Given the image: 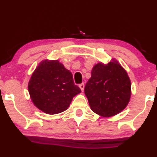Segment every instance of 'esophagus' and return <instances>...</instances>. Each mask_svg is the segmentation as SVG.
Returning <instances> with one entry per match:
<instances>
[{
	"instance_id": "obj_1",
	"label": "esophagus",
	"mask_w": 157,
	"mask_h": 157,
	"mask_svg": "<svg viewBox=\"0 0 157 157\" xmlns=\"http://www.w3.org/2000/svg\"><path fill=\"white\" fill-rule=\"evenodd\" d=\"M79 87L80 88V89H81V91H83L84 90V87H85V85H84V83H81V84H80L79 85Z\"/></svg>"
}]
</instances>
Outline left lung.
<instances>
[{"label":"left lung","mask_w":157,"mask_h":157,"mask_svg":"<svg viewBox=\"0 0 157 157\" xmlns=\"http://www.w3.org/2000/svg\"><path fill=\"white\" fill-rule=\"evenodd\" d=\"M131 80L116 60L107 64L99 63L91 70L85 86V94L94 113L104 117L117 114L130 101Z\"/></svg>","instance_id":"left-lung-1"}]
</instances>
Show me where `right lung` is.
Returning <instances> with one entry per match:
<instances>
[{
    "mask_svg": "<svg viewBox=\"0 0 157 157\" xmlns=\"http://www.w3.org/2000/svg\"><path fill=\"white\" fill-rule=\"evenodd\" d=\"M29 93L37 109L56 114L69 107L73 97L81 92L71 71L58 60H43L32 74Z\"/></svg>",
    "mask_w": 157,
    "mask_h": 157,
    "instance_id": "obj_1",
    "label": "right lung"
}]
</instances>
